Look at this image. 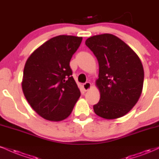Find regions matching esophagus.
I'll return each instance as SVG.
<instances>
[{"instance_id": "1", "label": "esophagus", "mask_w": 159, "mask_h": 159, "mask_svg": "<svg viewBox=\"0 0 159 159\" xmlns=\"http://www.w3.org/2000/svg\"><path fill=\"white\" fill-rule=\"evenodd\" d=\"M83 88L84 91H88L89 89H91V84L89 82H86L85 84H83Z\"/></svg>"}]
</instances>
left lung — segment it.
Returning <instances> with one entry per match:
<instances>
[{"mask_svg":"<svg viewBox=\"0 0 159 159\" xmlns=\"http://www.w3.org/2000/svg\"><path fill=\"white\" fill-rule=\"evenodd\" d=\"M85 44L98 61V78L95 81L100 100L93 106L95 113L105 119L125 116L140 98L144 72L136 53L112 34L87 38Z\"/></svg>","mask_w":159,"mask_h":159,"instance_id":"obj_1","label":"left lung"}]
</instances>
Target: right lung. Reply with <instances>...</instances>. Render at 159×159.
<instances>
[{
    "label": "right lung",
    "mask_w": 159,
    "mask_h": 159,
    "mask_svg": "<svg viewBox=\"0 0 159 159\" xmlns=\"http://www.w3.org/2000/svg\"><path fill=\"white\" fill-rule=\"evenodd\" d=\"M81 41L82 37L56 36L36 49L25 64L23 93L31 107L44 119H66L81 95L70 62Z\"/></svg>",
    "instance_id": "obj_1"
}]
</instances>
